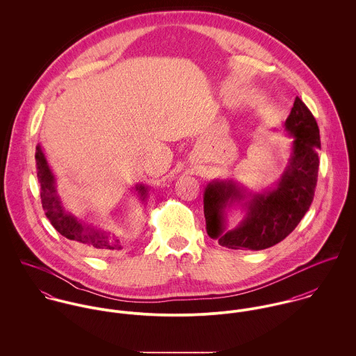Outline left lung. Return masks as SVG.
<instances>
[{"label":"left lung","instance_id":"8db88e82","mask_svg":"<svg viewBox=\"0 0 356 356\" xmlns=\"http://www.w3.org/2000/svg\"><path fill=\"white\" fill-rule=\"evenodd\" d=\"M286 130L295 136L291 164L277 189L254 196L248 205L243 223L229 232L223 227V208L229 199L243 197L232 182L209 184L204 193L205 229L211 238L230 250H266L289 236L312 203L321 148L316 120L305 102L295 99L285 122Z\"/></svg>","mask_w":356,"mask_h":356}]
</instances>
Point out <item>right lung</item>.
<instances>
[{"label":"right lung","instance_id":"right-lung-1","mask_svg":"<svg viewBox=\"0 0 356 356\" xmlns=\"http://www.w3.org/2000/svg\"><path fill=\"white\" fill-rule=\"evenodd\" d=\"M35 159H37V177L40 181L42 207L45 209L48 219L51 220V226L61 236H64L71 241L78 243L86 250H92L97 252L120 250L122 247L119 244V240L109 238L108 234H105L104 232L82 225L74 216H71L64 211L61 202L58 199V195L56 192L53 174L48 167L45 156L40 149V147L37 148ZM138 191L143 193V196L145 195V188L140 186Z\"/></svg>","mask_w":356,"mask_h":356}]
</instances>
